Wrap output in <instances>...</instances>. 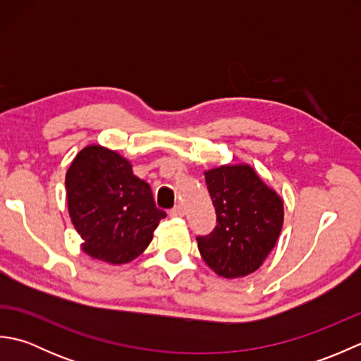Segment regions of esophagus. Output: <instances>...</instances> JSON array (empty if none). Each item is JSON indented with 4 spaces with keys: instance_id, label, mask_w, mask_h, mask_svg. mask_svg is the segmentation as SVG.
Masks as SVG:
<instances>
[{
    "instance_id": "obj_1",
    "label": "esophagus",
    "mask_w": 361,
    "mask_h": 361,
    "mask_svg": "<svg viewBox=\"0 0 361 361\" xmlns=\"http://www.w3.org/2000/svg\"><path fill=\"white\" fill-rule=\"evenodd\" d=\"M169 216L171 217H183L185 216V209H183V206H175L173 209H171V212H169Z\"/></svg>"
}]
</instances>
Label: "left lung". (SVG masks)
<instances>
[{"label": "left lung", "instance_id": "1", "mask_svg": "<svg viewBox=\"0 0 361 361\" xmlns=\"http://www.w3.org/2000/svg\"><path fill=\"white\" fill-rule=\"evenodd\" d=\"M217 226L197 237L211 270L228 279L259 270L276 247L283 225V200L247 163L204 171Z\"/></svg>", "mask_w": 361, "mask_h": 361}]
</instances>
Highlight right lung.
<instances>
[{"instance_id": "add662e5", "label": "right lung", "mask_w": 361, "mask_h": 361, "mask_svg": "<svg viewBox=\"0 0 361 361\" xmlns=\"http://www.w3.org/2000/svg\"><path fill=\"white\" fill-rule=\"evenodd\" d=\"M68 212L88 256L113 265L145 251L166 212L132 163L101 144L83 147L65 176Z\"/></svg>"}]
</instances>
